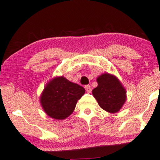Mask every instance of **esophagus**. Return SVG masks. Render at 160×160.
<instances>
[{
  "label": "esophagus",
  "mask_w": 160,
  "mask_h": 160,
  "mask_svg": "<svg viewBox=\"0 0 160 160\" xmlns=\"http://www.w3.org/2000/svg\"><path fill=\"white\" fill-rule=\"evenodd\" d=\"M84 88H85V90H86L87 92H88V93H89V92H91L92 88H91V87H90V85H86L85 87H84Z\"/></svg>",
  "instance_id": "34e87169"
}]
</instances>
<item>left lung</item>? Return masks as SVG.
Instances as JSON below:
<instances>
[{
	"mask_svg": "<svg viewBox=\"0 0 160 160\" xmlns=\"http://www.w3.org/2000/svg\"><path fill=\"white\" fill-rule=\"evenodd\" d=\"M96 82L98 86L92 90V93L100 108L110 113L119 111L127 99V92L119 78L104 72L97 77Z\"/></svg>",
	"mask_w": 160,
	"mask_h": 160,
	"instance_id": "left-lung-1",
	"label": "left lung"
}]
</instances>
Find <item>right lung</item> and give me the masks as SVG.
Here are the masks:
<instances>
[{
    "instance_id": "obj_1",
    "label": "right lung",
    "mask_w": 160,
    "mask_h": 160,
    "mask_svg": "<svg viewBox=\"0 0 160 160\" xmlns=\"http://www.w3.org/2000/svg\"><path fill=\"white\" fill-rule=\"evenodd\" d=\"M85 90L64 76H56L47 82L40 96V103L47 116L62 120L74 111Z\"/></svg>"
}]
</instances>
